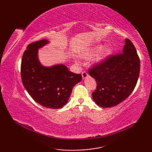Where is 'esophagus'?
<instances>
[{
    "label": "esophagus",
    "instance_id": "1",
    "mask_svg": "<svg viewBox=\"0 0 152 152\" xmlns=\"http://www.w3.org/2000/svg\"><path fill=\"white\" fill-rule=\"evenodd\" d=\"M82 78L83 79H85L86 78H87V77L88 76V74L87 72H86V71H83V72H82Z\"/></svg>",
    "mask_w": 152,
    "mask_h": 152
}]
</instances>
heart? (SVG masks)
Wrapping results in <instances>:
<instances>
[{
	"mask_svg": "<svg viewBox=\"0 0 152 152\" xmlns=\"http://www.w3.org/2000/svg\"><path fill=\"white\" fill-rule=\"evenodd\" d=\"M102 49V47L101 46H96L95 48H92L91 50H89V51H86L81 54V57L85 59H89V58L91 57L95 53L99 52ZM112 53V50L110 49H106L104 50V52H102L99 56V59H102V58L106 57V56H109L110 54Z\"/></svg>",
	"mask_w": 152,
	"mask_h": 152,
	"instance_id": "b5f03b06",
	"label": "heart"
}]
</instances>
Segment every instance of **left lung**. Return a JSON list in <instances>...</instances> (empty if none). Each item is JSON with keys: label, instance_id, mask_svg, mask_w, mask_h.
Listing matches in <instances>:
<instances>
[{"label": "left lung", "instance_id": "left-lung-1", "mask_svg": "<svg viewBox=\"0 0 152 152\" xmlns=\"http://www.w3.org/2000/svg\"><path fill=\"white\" fill-rule=\"evenodd\" d=\"M140 68L136 48L129 39H125L122 53L110 55L93 64L88 71L97 84L92 93L96 104L108 108L125 101L137 85Z\"/></svg>", "mask_w": 152, "mask_h": 152}]
</instances>
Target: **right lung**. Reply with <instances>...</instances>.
<instances>
[{
	"instance_id": "obj_1",
	"label": "right lung",
	"mask_w": 152,
	"mask_h": 152,
	"mask_svg": "<svg viewBox=\"0 0 152 152\" xmlns=\"http://www.w3.org/2000/svg\"><path fill=\"white\" fill-rule=\"evenodd\" d=\"M43 39L28 45L21 64V80L31 97L46 108L59 109L65 105L73 87L82 79L63 64L42 66L38 59V49L48 44Z\"/></svg>"
}]
</instances>
